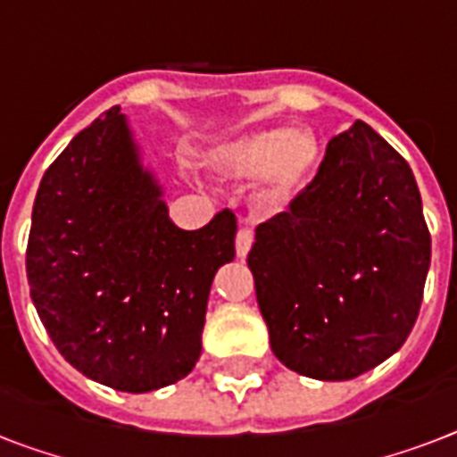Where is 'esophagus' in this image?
Segmentation results:
<instances>
[{"mask_svg": "<svg viewBox=\"0 0 457 457\" xmlns=\"http://www.w3.org/2000/svg\"><path fill=\"white\" fill-rule=\"evenodd\" d=\"M237 256L239 258H246L249 256L251 246H253V229L249 228H242L237 232Z\"/></svg>", "mask_w": 457, "mask_h": 457, "instance_id": "1", "label": "esophagus"}]
</instances>
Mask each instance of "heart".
Here are the masks:
<instances>
[{
	"label": "heart",
	"instance_id": "1",
	"mask_svg": "<svg viewBox=\"0 0 457 457\" xmlns=\"http://www.w3.org/2000/svg\"><path fill=\"white\" fill-rule=\"evenodd\" d=\"M320 145L308 130L263 128L220 139L208 152V165L225 179H251L263 175L258 204L279 208L311 178L318 165Z\"/></svg>",
	"mask_w": 457,
	"mask_h": 457
}]
</instances>
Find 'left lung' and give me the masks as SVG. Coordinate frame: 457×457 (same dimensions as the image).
Instances as JSON below:
<instances>
[{
	"label": "left lung",
	"mask_w": 457,
	"mask_h": 457,
	"mask_svg": "<svg viewBox=\"0 0 457 457\" xmlns=\"http://www.w3.org/2000/svg\"><path fill=\"white\" fill-rule=\"evenodd\" d=\"M429 261L411 165L355 120L289 211L256 228L249 268L272 353L325 382L377 368L418 320Z\"/></svg>",
	"instance_id": "1"
}]
</instances>
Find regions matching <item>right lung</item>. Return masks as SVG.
<instances>
[{
  "instance_id": "right-lung-1",
  "label": "right lung",
  "mask_w": 457,
  "mask_h": 457,
  "mask_svg": "<svg viewBox=\"0 0 457 457\" xmlns=\"http://www.w3.org/2000/svg\"><path fill=\"white\" fill-rule=\"evenodd\" d=\"M235 235L229 208L192 232L172 225L113 106L39 182L25 251L32 303L82 375L128 394L161 389L199 361L208 292Z\"/></svg>"
}]
</instances>
